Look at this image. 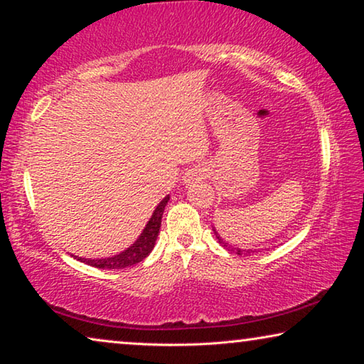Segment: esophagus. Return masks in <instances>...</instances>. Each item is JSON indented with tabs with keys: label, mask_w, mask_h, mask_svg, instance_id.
<instances>
[{
	"label": "esophagus",
	"mask_w": 364,
	"mask_h": 364,
	"mask_svg": "<svg viewBox=\"0 0 364 364\" xmlns=\"http://www.w3.org/2000/svg\"><path fill=\"white\" fill-rule=\"evenodd\" d=\"M205 176H207V168L200 167V165H197V167H191V168L186 170V173H184L183 180L186 184H191V183L204 180Z\"/></svg>",
	"instance_id": "34e87169"
}]
</instances>
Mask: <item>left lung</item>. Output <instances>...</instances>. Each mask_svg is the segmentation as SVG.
Segmentation results:
<instances>
[{"mask_svg": "<svg viewBox=\"0 0 364 364\" xmlns=\"http://www.w3.org/2000/svg\"><path fill=\"white\" fill-rule=\"evenodd\" d=\"M213 231H215V230H213ZM215 234H217V232H215ZM217 237H218V241H220L221 244H225V245H226V242L221 241L220 236H217ZM228 249H230V250L232 252V254H237V255H247V254H254V250H242V249H239V247H228Z\"/></svg>", "mask_w": 364, "mask_h": 364, "instance_id": "8db88e82", "label": "left lung"}]
</instances>
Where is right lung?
<instances>
[{
    "instance_id": "right-lung-1",
    "label": "right lung",
    "mask_w": 364,
    "mask_h": 364,
    "mask_svg": "<svg viewBox=\"0 0 364 364\" xmlns=\"http://www.w3.org/2000/svg\"><path fill=\"white\" fill-rule=\"evenodd\" d=\"M170 197L167 196L165 199L160 202L156 210H154L151 220L147 221L146 228L141 232L138 241L134 242L132 247H128L125 252H122L119 255L109 257V258H97V260H91V258H78L83 263L90 264V267L102 268V269H122L127 267H133V264L139 263L141 260L151 254V250L156 245V239L159 236L160 223H162V215L165 210V205H167Z\"/></svg>"
}]
</instances>
